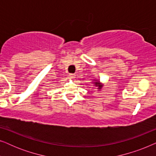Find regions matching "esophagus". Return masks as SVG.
Here are the masks:
<instances>
[{"instance_id":"esophagus-1","label":"esophagus","mask_w":156,"mask_h":156,"mask_svg":"<svg viewBox=\"0 0 156 156\" xmlns=\"http://www.w3.org/2000/svg\"><path fill=\"white\" fill-rule=\"evenodd\" d=\"M69 77L72 79V80H73V79L75 78V75H74V74H69Z\"/></svg>"}]
</instances>
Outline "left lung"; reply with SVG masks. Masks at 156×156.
I'll return each mask as SVG.
<instances>
[{
  "mask_svg": "<svg viewBox=\"0 0 156 156\" xmlns=\"http://www.w3.org/2000/svg\"><path fill=\"white\" fill-rule=\"evenodd\" d=\"M92 84L94 85L95 87H98V91H100L103 88V86H104V84L103 83H101L100 82V80H97V79H94L92 80Z\"/></svg>",
  "mask_w": 156,
  "mask_h": 156,
  "instance_id": "1",
  "label": "left lung"
}]
</instances>
